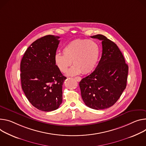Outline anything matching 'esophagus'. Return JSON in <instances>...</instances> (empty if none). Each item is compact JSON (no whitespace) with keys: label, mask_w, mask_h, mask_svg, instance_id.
I'll return each instance as SVG.
<instances>
[{"label":"esophagus","mask_w":146,"mask_h":146,"mask_svg":"<svg viewBox=\"0 0 146 146\" xmlns=\"http://www.w3.org/2000/svg\"><path fill=\"white\" fill-rule=\"evenodd\" d=\"M74 79L77 82H80L82 78L80 77H74Z\"/></svg>","instance_id":"esophagus-1"}]
</instances>
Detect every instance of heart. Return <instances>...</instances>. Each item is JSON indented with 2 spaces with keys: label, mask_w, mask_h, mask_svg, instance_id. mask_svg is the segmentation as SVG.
<instances>
[{
  "label": "heart",
  "mask_w": 146,
  "mask_h": 146,
  "mask_svg": "<svg viewBox=\"0 0 146 146\" xmlns=\"http://www.w3.org/2000/svg\"><path fill=\"white\" fill-rule=\"evenodd\" d=\"M63 54H56L55 63L59 70L65 73L72 63L74 64L68 72V76L91 72L98 63L100 49L98 44L92 40L77 39L66 45Z\"/></svg>",
  "instance_id": "obj_1"
}]
</instances>
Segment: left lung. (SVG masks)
Returning <instances> with one entry per match:
<instances>
[{"instance_id": "obj_1", "label": "left lung", "mask_w": 146, "mask_h": 146, "mask_svg": "<svg viewBox=\"0 0 146 146\" xmlns=\"http://www.w3.org/2000/svg\"><path fill=\"white\" fill-rule=\"evenodd\" d=\"M91 38L102 41V56L95 70L79 86L85 104L100 110L112 107L120 98L126 87L129 68L116 44L101 34Z\"/></svg>"}]
</instances>
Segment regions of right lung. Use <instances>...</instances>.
<instances>
[{
  "label": "right lung",
  "instance_id": "right-lung-1",
  "mask_svg": "<svg viewBox=\"0 0 146 146\" xmlns=\"http://www.w3.org/2000/svg\"><path fill=\"white\" fill-rule=\"evenodd\" d=\"M59 38L48 35L36 39L26 50L20 63L22 89L29 102L42 111L56 110L62 102L66 77L54 60Z\"/></svg>",
  "mask_w": 146,
  "mask_h": 146
}]
</instances>
